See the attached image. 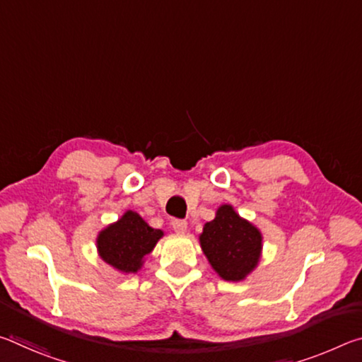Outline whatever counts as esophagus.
Instances as JSON below:
<instances>
[{"label":"esophagus","instance_id":"34e87169","mask_svg":"<svg viewBox=\"0 0 362 362\" xmlns=\"http://www.w3.org/2000/svg\"><path fill=\"white\" fill-rule=\"evenodd\" d=\"M170 226H173L174 231H177V233H185L188 228V223H187V220L174 218L173 222H170Z\"/></svg>","mask_w":362,"mask_h":362}]
</instances>
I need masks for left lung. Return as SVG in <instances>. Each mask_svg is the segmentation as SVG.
<instances>
[{
  "mask_svg": "<svg viewBox=\"0 0 362 362\" xmlns=\"http://www.w3.org/2000/svg\"><path fill=\"white\" fill-rule=\"evenodd\" d=\"M199 243L212 268L225 281L244 279L260 259V231L230 204L220 206L216 218L204 225Z\"/></svg>",
  "mask_w": 362,
  "mask_h": 362,
  "instance_id": "1",
  "label": "left lung"
}]
</instances>
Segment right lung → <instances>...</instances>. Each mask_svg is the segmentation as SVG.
Listing matches in <instances>:
<instances>
[{
    "mask_svg": "<svg viewBox=\"0 0 362 362\" xmlns=\"http://www.w3.org/2000/svg\"><path fill=\"white\" fill-rule=\"evenodd\" d=\"M161 236V230L151 228L137 212L127 211L118 222L100 231L97 249L110 267L122 273H137Z\"/></svg>",
    "mask_w": 362,
    "mask_h": 362,
    "instance_id": "add662e5",
    "label": "right lung"
}]
</instances>
